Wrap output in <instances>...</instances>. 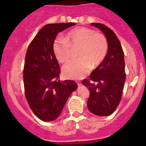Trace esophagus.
I'll use <instances>...</instances> for the list:
<instances>
[{"label":"esophagus","mask_w":146,"mask_h":146,"mask_svg":"<svg viewBox=\"0 0 146 146\" xmlns=\"http://www.w3.org/2000/svg\"><path fill=\"white\" fill-rule=\"evenodd\" d=\"M77 86H81V83H80V82H77Z\"/></svg>","instance_id":"1"}]
</instances>
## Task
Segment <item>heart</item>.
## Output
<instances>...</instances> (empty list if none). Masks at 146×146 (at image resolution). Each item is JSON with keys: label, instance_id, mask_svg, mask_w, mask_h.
<instances>
[{"label": "heart", "instance_id": "1", "mask_svg": "<svg viewBox=\"0 0 146 146\" xmlns=\"http://www.w3.org/2000/svg\"><path fill=\"white\" fill-rule=\"evenodd\" d=\"M78 47L77 56L79 58L66 64L62 72L69 79H81L90 70L102 63L108 52L106 37L94 30L78 28L67 33L65 39L57 38L52 44V50L60 63H66L72 56V49Z\"/></svg>", "mask_w": 146, "mask_h": 146}]
</instances>
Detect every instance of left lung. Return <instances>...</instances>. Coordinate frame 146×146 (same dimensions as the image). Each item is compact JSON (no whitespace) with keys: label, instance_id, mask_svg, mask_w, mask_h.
<instances>
[{"label":"left lung","instance_id":"left-lung-1","mask_svg":"<svg viewBox=\"0 0 146 146\" xmlns=\"http://www.w3.org/2000/svg\"><path fill=\"white\" fill-rule=\"evenodd\" d=\"M108 40V53L100 65L91 72L89 80H82L90 91L88 109L99 116H108L116 110L124 86V55L118 37L110 28L101 23H91ZM95 83L94 84V82Z\"/></svg>","mask_w":146,"mask_h":146}]
</instances>
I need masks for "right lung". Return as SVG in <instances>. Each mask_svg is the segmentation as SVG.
<instances>
[{
  "instance_id": "obj_1",
  "label": "right lung",
  "mask_w": 146,
  "mask_h": 146,
  "mask_svg": "<svg viewBox=\"0 0 146 146\" xmlns=\"http://www.w3.org/2000/svg\"><path fill=\"white\" fill-rule=\"evenodd\" d=\"M74 23L47 24L40 29L25 55L23 80L30 108L39 119H57L67 99L77 88L74 80H59L60 66L52 50L58 33Z\"/></svg>"
}]
</instances>
